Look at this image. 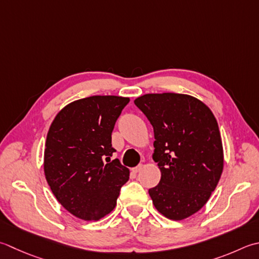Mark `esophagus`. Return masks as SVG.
Wrapping results in <instances>:
<instances>
[{"instance_id": "obj_1", "label": "esophagus", "mask_w": 259, "mask_h": 259, "mask_svg": "<svg viewBox=\"0 0 259 259\" xmlns=\"http://www.w3.org/2000/svg\"><path fill=\"white\" fill-rule=\"evenodd\" d=\"M141 169H143V165H138V166H136V167H134V168L133 169H131V170H133V173H135V174H137V173H139V171L141 170Z\"/></svg>"}]
</instances>
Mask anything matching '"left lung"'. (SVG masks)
Instances as JSON below:
<instances>
[{
  "label": "left lung",
  "instance_id": "obj_1",
  "mask_svg": "<svg viewBox=\"0 0 259 259\" xmlns=\"http://www.w3.org/2000/svg\"><path fill=\"white\" fill-rule=\"evenodd\" d=\"M135 104L154 128L153 158L161 171L149 195L161 214L183 220L203 207L224 169L217 120L203 102L185 94H146Z\"/></svg>",
  "mask_w": 259,
  "mask_h": 259
}]
</instances>
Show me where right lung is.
<instances>
[{
  "label": "right lung",
  "instance_id": "obj_1",
  "mask_svg": "<svg viewBox=\"0 0 259 259\" xmlns=\"http://www.w3.org/2000/svg\"><path fill=\"white\" fill-rule=\"evenodd\" d=\"M128 98L95 95L56 115L46 140L44 168L54 195L79 219L96 221L112 211L129 169L111 160L112 131Z\"/></svg>",
  "mask_w": 259,
  "mask_h": 259
}]
</instances>
